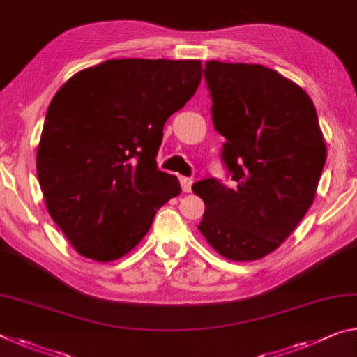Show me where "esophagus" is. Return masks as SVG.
Wrapping results in <instances>:
<instances>
[{
    "label": "esophagus",
    "instance_id": "1",
    "mask_svg": "<svg viewBox=\"0 0 357 357\" xmlns=\"http://www.w3.org/2000/svg\"><path fill=\"white\" fill-rule=\"evenodd\" d=\"M179 181H181V188H183V190L184 192H190V189H192V179L190 178H185V176H181Z\"/></svg>",
    "mask_w": 357,
    "mask_h": 357
}]
</instances>
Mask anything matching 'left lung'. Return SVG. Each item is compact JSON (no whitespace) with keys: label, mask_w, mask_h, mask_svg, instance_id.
I'll use <instances>...</instances> for the list:
<instances>
[{"label":"left lung","mask_w":357,"mask_h":357,"mask_svg":"<svg viewBox=\"0 0 357 357\" xmlns=\"http://www.w3.org/2000/svg\"><path fill=\"white\" fill-rule=\"evenodd\" d=\"M214 128L236 188L192 185L205 202L199 230L220 256L250 262L273 252L314 200L327 149L311 98L262 65L206 61Z\"/></svg>","instance_id":"8db88e82"}]
</instances>
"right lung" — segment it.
Returning <instances> with one entry per match:
<instances>
[{
    "label": "right lung",
    "mask_w": 357,
    "mask_h": 357,
    "mask_svg": "<svg viewBox=\"0 0 357 357\" xmlns=\"http://www.w3.org/2000/svg\"><path fill=\"white\" fill-rule=\"evenodd\" d=\"M200 60H106L79 71L49 105L36 169L50 216L84 257L111 262L144 238L181 194L157 168L163 126L194 97Z\"/></svg>",
    "instance_id": "right-lung-1"
}]
</instances>
